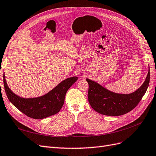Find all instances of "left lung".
Returning a JSON list of instances; mask_svg holds the SVG:
<instances>
[{
    "label": "left lung",
    "mask_w": 156,
    "mask_h": 156,
    "mask_svg": "<svg viewBox=\"0 0 156 156\" xmlns=\"http://www.w3.org/2000/svg\"><path fill=\"white\" fill-rule=\"evenodd\" d=\"M88 100L97 112L108 116H119L137 106L147 91L150 82V69L145 81L137 91L130 94H119L109 91L88 78Z\"/></svg>",
    "instance_id": "left-lung-1"
}]
</instances>
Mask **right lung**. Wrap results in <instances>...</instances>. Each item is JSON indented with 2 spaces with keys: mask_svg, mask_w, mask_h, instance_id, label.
Segmentation results:
<instances>
[{
  "mask_svg": "<svg viewBox=\"0 0 156 156\" xmlns=\"http://www.w3.org/2000/svg\"><path fill=\"white\" fill-rule=\"evenodd\" d=\"M77 80L76 76L67 78L41 97L24 98L17 96L9 89L5 74L3 75L5 91L9 101L19 111L35 119H44L58 113L64 104L67 91Z\"/></svg>",
  "mask_w": 156,
  "mask_h": 156,
  "instance_id": "obj_1",
  "label": "right lung"
}]
</instances>
